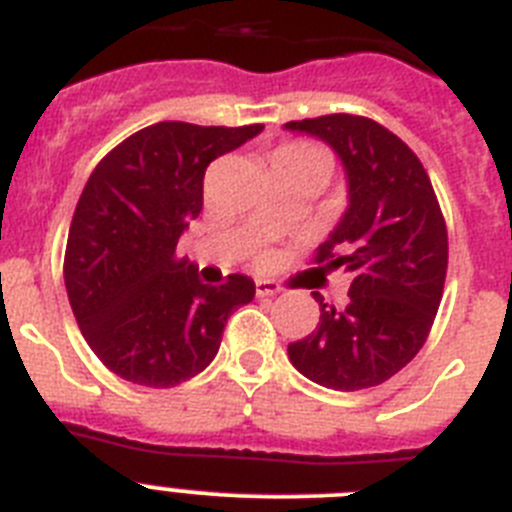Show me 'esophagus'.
<instances>
[{"mask_svg": "<svg viewBox=\"0 0 512 512\" xmlns=\"http://www.w3.org/2000/svg\"><path fill=\"white\" fill-rule=\"evenodd\" d=\"M279 289H282V287H279L277 282H271V279H256V295H259V297L277 295Z\"/></svg>", "mask_w": 512, "mask_h": 512, "instance_id": "obj_1", "label": "esophagus"}]
</instances>
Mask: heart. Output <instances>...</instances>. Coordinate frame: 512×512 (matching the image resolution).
<instances>
[{
    "instance_id": "obj_1",
    "label": "heart",
    "mask_w": 512,
    "mask_h": 512,
    "mask_svg": "<svg viewBox=\"0 0 512 512\" xmlns=\"http://www.w3.org/2000/svg\"><path fill=\"white\" fill-rule=\"evenodd\" d=\"M287 158H323V153L315 146H310V143L295 140V143H284L282 148H277L271 161H287Z\"/></svg>"
}]
</instances>
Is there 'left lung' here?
<instances>
[{"label": "left lung", "mask_w": 512, "mask_h": 512, "mask_svg": "<svg viewBox=\"0 0 512 512\" xmlns=\"http://www.w3.org/2000/svg\"><path fill=\"white\" fill-rule=\"evenodd\" d=\"M341 156L348 207L312 261L351 274L346 307L325 305L310 336L289 343V361L328 390L377 387L410 364L441 305L449 235L433 184L405 140L361 115L292 120Z\"/></svg>", "instance_id": "8db88e82"}]
</instances>
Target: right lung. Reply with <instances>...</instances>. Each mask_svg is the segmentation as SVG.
<instances>
[{"instance_id":"add662e5","label":"right lung","mask_w":512,"mask_h":512,"mask_svg":"<svg viewBox=\"0 0 512 512\" xmlns=\"http://www.w3.org/2000/svg\"><path fill=\"white\" fill-rule=\"evenodd\" d=\"M261 130L156 122L112 148L89 176L63 279L81 336L117 377L156 390L187 382L215 359L235 307L256 295L243 274L202 284L176 243L202 212L210 161Z\"/></svg>"}]
</instances>
